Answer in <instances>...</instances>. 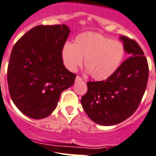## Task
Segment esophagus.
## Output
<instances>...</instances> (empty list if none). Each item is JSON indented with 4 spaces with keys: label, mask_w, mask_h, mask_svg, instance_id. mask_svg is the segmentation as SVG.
Here are the masks:
<instances>
[{
    "label": "esophagus",
    "mask_w": 156,
    "mask_h": 156,
    "mask_svg": "<svg viewBox=\"0 0 156 156\" xmlns=\"http://www.w3.org/2000/svg\"><path fill=\"white\" fill-rule=\"evenodd\" d=\"M82 78L80 76H77L76 77V81H82Z\"/></svg>",
    "instance_id": "esophagus-1"
}]
</instances>
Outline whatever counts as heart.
Segmentation results:
<instances>
[{
  "label": "heart",
  "mask_w": 156,
  "mask_h": 156,
  "mask_svg": "<svg viewBox=\"0 0 156 156\" xmlns=\"http://www.w3.org/2000/svg\"><path fill=\"white\" fill-rule=\"evenodd\" d=\"M125 54L123 43L96 32L78 35L74 44L66 43L62 50L65 67L76 72L83 64L96 80L109 78L119 69Z\"/></svg>",
  "instance_id": "1"
}]
</instances>
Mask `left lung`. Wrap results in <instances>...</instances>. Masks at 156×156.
Returning a JSON list of instances; mask_svg holds the SVG:
<instances>
[{"label":"left lung","mask_w":156,"mask_h":156,"mask_svg":"<svg viewBox=\"0 0 156 156\" xmlns=\"http://www.w3.org/2000/svg\"><path fill=\"white\" fill-rule=\"evenodd\" d=\"M129 58L112 76L102 81H88L81 104L88 116L101 125H114L132 115L147 89L149 67L139 44L121 37Z\"/></svg>","instance_id":"1"}]
</instances>
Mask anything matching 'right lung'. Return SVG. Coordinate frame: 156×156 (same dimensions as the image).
<instances>
[{"label":"right lung","instance_id":"right-lung-1","mask_svg":"<svg viewBox=\"0 0 156 156\" xmlns=\"http://www.w3.org/2000/svg\"><path fill=\"white\" fill-rule=\"evenodd\" d=\"M67 25H39L13 47L7 69L12 101L25 115L39 119L56 108L62 92L73 85L76 75L64 67L62 50Z\"/></svg>","mask_w":156,"mask_h":156}]
</instances>
